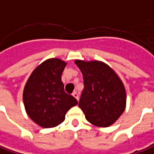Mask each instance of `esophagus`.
<instances>
[{
  "mask_svg": "<svg viewBox=\"0 0 154 154\" xmlns=\"http://www.w3.org/2000/svg\"><path fill=\"white\" fill-rule=\"evenodd\" d=\"M72 95H73V96H74L75 98L77 99V100H79V95H78V94H77V92H76V91H75V92H73V94H72Z\"/></svg>",
  "mask_w": 154,
  "mask_h": 154,
  "instance_id": "esophagus-1",
  "label": "esophagus"
}]
</instances>
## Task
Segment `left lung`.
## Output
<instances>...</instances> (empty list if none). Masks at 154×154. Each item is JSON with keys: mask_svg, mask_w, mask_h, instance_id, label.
Returning <instances> with one entry per match:
<instances>
[{"mask_svg": "<svg viewBox=\"0 0 154 154\" xmlns=\"http://www.w3.org/2000/svg\"><path fill=\"white\" fill-rule=\"evenodd\" d=\"M83 76L79 107L91 125L106 128L119 119L126 107V90L119 75L100 60H76Z\"/></svg>", "mask_w": 154, "mask_h": 154, "instance_id": "left-lung-1", "label": "left lung"}]
</instances>
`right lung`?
Listing matches in <instances>:
<instances>
[{
  "label": "right lung",
  "instance_id": "obj_1",
  "mask_svg": "<svg viewBox=\"0 0 154 154\" xmlns=\"http://www.w3.org/2000/svg\"><path fill=\"white\" fill-rule=\"evenodd\" d=\"M67 65L57 58L46 60L32 72L23 91L24 108L29 119L42 128L64 122L67 111L77 100L65 92L61 75Z\"/></svg>",
  "mask_w": 154,
  "mask_h": 154
}]
</instances>
